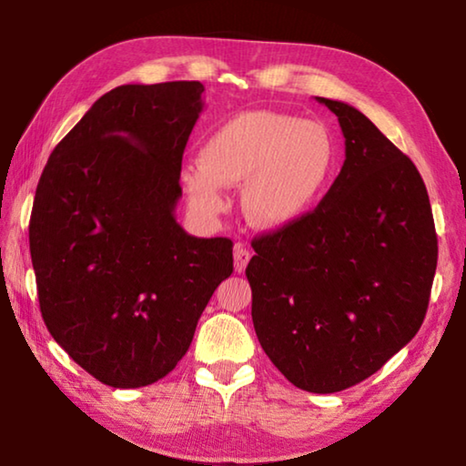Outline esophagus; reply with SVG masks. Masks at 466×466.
Here are the masks:
<instances>
[{
	"instance_id": "34e87169",
	"label": "esophagus",
	"mask_w": 466,
	"mask_h": 466,
	"mask_svg": "<svg viewBox=\"0 0 466 466\" xmlns=\"http://www.w3.org/2000/svg\"><path fill=\"white\" fill-rule=\"evenodd\" d=\"M250 261V250L244 247V244H236L234 247V269L242 273L244 269H247V265Z\"/></svg>"
}]
</instances>
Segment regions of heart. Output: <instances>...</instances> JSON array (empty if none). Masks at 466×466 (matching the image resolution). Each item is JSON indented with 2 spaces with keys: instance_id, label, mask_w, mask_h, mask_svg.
<instances>
[{
  "instance_id": "1",
  "label": "heart",
  "mask_w": 466,
  "mask_h": 466,
  "mask_svg": "<svg viewBox=\"0 0 466 466\" xmlns=\"http://www.w3.org/2000/svg\"><path fill=\"white\" fill-rule=\"evenodd\" d=\"M337 144L322 123L275 110L224 121L183 170L188 201L203 216L226 208L224 187L244 183L242 211L258 230H281L312 209L337 170Z\"/></svg>"
}]
</instances>
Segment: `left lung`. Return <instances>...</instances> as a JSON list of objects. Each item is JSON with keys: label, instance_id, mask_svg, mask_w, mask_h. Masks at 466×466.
Returning a JSON list of instances; mask_svg holds the SVG:
<instances>
[{"label": "left lung", "instance_id": "obj_1", "mask_svg": "<svg viewBox=\"0 0 466 466\" xmlns=\"http://www.w3.org/2000/svg\"><path fill=\"white\" fill-rule=\"evenodd\" d=\"M345 137L319 208L252 240V325L275 368L309 392L378 372L428 310L438 238L415 164L364 113L317 96Z\"/></svg>", "mask_w": 466, "mask_h": 466}]
</instances>
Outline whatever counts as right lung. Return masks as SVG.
Here are the masks:
<instances>
[{
  "label": "right lung",
  "mask_w": 466,
  "mask_h": 466,
  "mask_svg": "<svg viewBox=\"0 0 466 466\" xmlns=\"http://www.w3.org/2000/svg\"><path fill=\"white\" fill-rule=\"evenodd\" d=\"M203 90L167 82L106 92L38 180L28 236L43 320L113 389L172 372L234 269L230 238H197L175 218Z\"/></svg>",
  "instance_id": "1"
}]
</instances>
